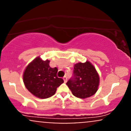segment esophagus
<instances>
[{
	"label": "esophagus",
	"mask_w": 131,
	"mask_h": 131,
	"mask_svg": "<svg viewBox=\"0 0 131 131\" xmlns=\"http://www.w3.org/2000/svg\"><path fill=\"white\" fill-rule=\"evenodd\" d=\"M63 79L64 82H67V76H64V77H63Z\"/></svg>",
	"instance_id": "1"
}]
</instances>
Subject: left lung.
I'll list each match as a JSON object with an SVG mask.
<instances>
[{"label":"left lung","mask_w":131,"mask_h":131,"mask_svg":"<svg viewBox=\"0 0 131 131\" xmlns=\"http://www.w3.org/2000/svg\"><path fill=\"white\" fill-rule=\"evenodd\" d=\"M99 82L98 73L91 63L87 61L74 64L73 76L67 85L75 97L86 99L95 94Z\"/></svg>","instance_id":"1"}]
</instances>
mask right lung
<instances>
[{"instance_id": "1", "label": "right lung", "mask_w": 131, "mask_h": 131, "mask_svg": "<svg viewBox=\"0 0 131 131\" xmlns=\"http://www.w3.org/2000/svg\"><path fill=\"white\" fill-rule=\"evenodd\" d=\"M49 63L50 60L43 61L37 57L27 66L23 76L27 89L39 99L52 97L64 82L63 79L57 77L58 69L51 68Z\"/></svg>"}]
</instances>
